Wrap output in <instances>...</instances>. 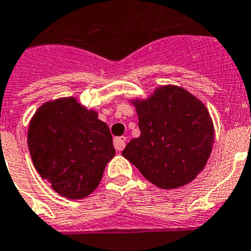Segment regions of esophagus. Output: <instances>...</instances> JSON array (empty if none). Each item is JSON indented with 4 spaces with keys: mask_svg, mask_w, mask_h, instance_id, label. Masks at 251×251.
<instances>
[{
    "mask_svg": "<svg viewBox=\"0 0 251 251\" xmlns=\"http://www.w3.org/2000/svg\"><path fill=\"white\" fill-rule=\"evenodd\" d=\"M124 146H126V137H124V136L114 138V148L117 149L118 151L123 150Z\"/></svg>",
    "mask_w": 251,
    "mask_h": 251,
    "instance_id": "1",
    "label": "esophagus"
}]
</instances>
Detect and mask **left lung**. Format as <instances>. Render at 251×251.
Returning <instances> with one entry per match:
<instances>
[{
	"mask_svg": "<svg viewBox=\"0 0 251 251\" xmlns=\"http://www.w3.org/2000/svg\"><path fill=\"white\" fill-rule=\"evenodd\" d=\"M140 137L130 140L122 155L159 188L187 185L204 169L214 144L208 109L178 86L155 88L148 99H133Z\"/></svg>",
	"mask_w": 251,
	"mask_h": 251,
	"instance_id": "1",
	"label": "left lung"
}]
</instances>
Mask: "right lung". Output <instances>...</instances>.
<instances>
[{
	"mask_svg": "<svg viewBox=\"0 0 251 251\" xmlns=\"http://www.w3.org/2000/svg\"><path fill=\"white\" fill-rule=\"evenodd\" d=\"M28 148L41 177L59 195L73 200L95 191L115 155L107 124L75 97L38 107L29 122Z\"/></svg>",
	"mask_w": 251,
	"mask_h": 251,
	"instance_id": "add662e5",
	"label": "right lung"
}]
</instances>
